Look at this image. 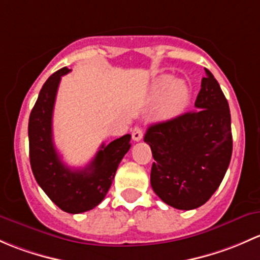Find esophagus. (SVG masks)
<instances>
[{"label":"esophagus","mask_w":260,"mask_h":260,"mask_svg":"<svg viewBox=\"0 0 260 260\" xmlns=\"http://www.w3.org/2000/svg\"><path fill=\"white\" fill-rule=\"evenodd\" d=\"M131 136H133L134 141H140L143 139V130H141V127H134L133 131H131Z\"/></svg>","instance_id":"esophagus-1"}]
</instances>
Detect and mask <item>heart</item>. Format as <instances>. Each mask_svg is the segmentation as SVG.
I'll use <instances>...</instances> for the list:
<instances>
[{
  "label": "heart",
  "mask_w": 260,
  "mask_h": 260,
  "mask_svg": "<svg viewBox=\"0 0 260 260\" xmlns=\"http://www.w3.org/2000/svg\"><path fill=\"white\" fill-rule=\"evenodd\" d=\"M152 101L164 100L162 111L168 117L181 114L189 104L190 91L188 85L183 81H175L171 75H162L156 79L150 90Z\"/></svg>",
  "instance_id": "b5f03b06"
}]
</instances>
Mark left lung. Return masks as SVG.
<instances>
[{"label": "left lung", "mask_w": 260, "mask_h": 260, "mask_svg": "<svg viewBox=\"0 0 260 260\" xmlns=\"http://www.w3.org/2000/svg\"><path fill=\"white\" fill-rule=\"evenodd\" d=\"M195 110L150 125L144 141L155 162L150 183L170 207H202L219 188L233 151L228 101L218 81L205 69Z\"/></svg>", "instance_id": "obj_1"}]
</instances>
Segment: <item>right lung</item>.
Wrapping results in <instances>:
<instances>
[{
	"mask_svg": "<svg viewBox=\"0 0 260 260\" xmlns=\"http://www.w3.org/2000/svg\"><path fill=\"white\" fill-rule=\"evenodd\" d=\"M68 68L56 71L47 79L39 93L28 120L30 162L37 184L47 197L70 214H79L98 207L110 189L117 167L129 151L130 134L100 146L84 169L65 165L52 139V114L61 76Z\"/></svg>",
	"mask_w": 260,
	"mask_h": 260,
	"instance_id": "obj_1",
	"label": "right lung"
}]
</instances>
